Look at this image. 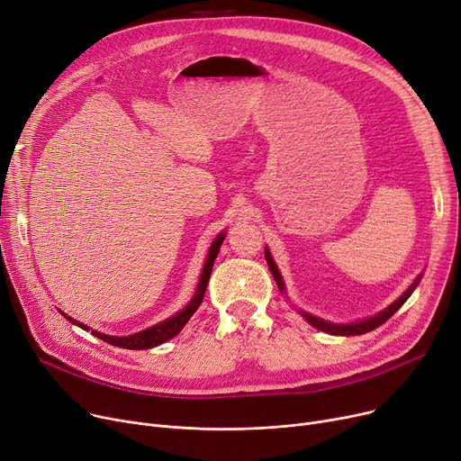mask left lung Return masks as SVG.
I'll return each instance as SVG.
<instances>
[{"label":"left lung","instance_id":"obj_1","mask_svg":"<svg viewBox=\"0 0 461 461\" xmlns=\"http://www.w3.org/2000/svg\"><path fill=\"white\" fill-rule=\"evenodd\" d=\"M265 259H267V265H269V269H271V273H273V276H275V280H276L278 289H280V292H284V289H285V287H284V280H282L280 271H278V267L275 265V261H273V258H271V254H269L267 249H265ZM420 276H422V275H420ZM420 276H419L413 284L409 285V289H407V292H405L400 299H396L391 306H386L383 312L375 313L374 318H368V320H362V321H357V323L340 325V323H329V321L320 320V318H316V316H310V313H306V312H301V316H303L312 327H316V329H320V330H325V332H329V334H336V336H358V334H365V332H370V330L377 329L379 325H383L391 316H394V312H398V310L402 308V304L411 297V294L415 292V287H417L419 282H420Z\"/></svg>","mask_w":461,"mask_h":461}]
</instances>
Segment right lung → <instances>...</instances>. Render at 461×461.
<instances>
[{
	"label": "right lung",
	"mask_w": 461,
	"mask_h": 461,
	"mask_svg": "<svg viewBox=\"0 0 461 461\" xmlns=\"http://www.w3.org/2000/svg\"><path fill=\"white\" fill-rule=\"evenodd\" d=\"M224 237H226V233H221L212 240V245H211L209 254H207V259H205V265H203L202 276H200V282H198V287H196V294H194L190 303L181 312H177L176 316H172L166 321H160V323H157L149 329H145V330H140L136 334H131V336H110V334H103V332H96V330H91V334H95L96 338H101V340H104L106 344L123 348V349H151L155 346H160L167 340H172V338L176 334H179L181 329L188 323V320L194 316V312L200 308V304L203 301V295H205L207 284H209L211 271H212V263L218 256V250H221V245L224 243ZM63 316L67 318V321L78 325L84 330H89L87 325H84L80 321H75L72 318H68L67 313H63Z\"/></svg>",
	"instance_id": "right-lung-1"
}]
</instances>
